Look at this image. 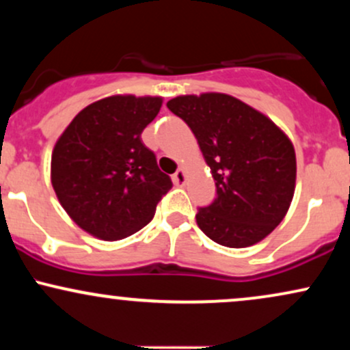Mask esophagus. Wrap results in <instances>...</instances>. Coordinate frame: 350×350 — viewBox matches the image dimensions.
<instances>
[{
	"label": "esophagus",
	"mask_w": 350,
	"mask_h": 350,
	"mask_svg": "<svg viewBox=\"0 0 350 350\" xmlns=\"http://www.w3.org/2000/svg\"><path fill=\"white\" fill-rule=\"evenodd\" d=\"M172 180H174L176 186H184V183H186V172L184 170H178L172 174Z\"/></svg>",
	"instance_id": "1"
}]
</instances>
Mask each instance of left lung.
I'll return each mask as SVG.
<instances>
[{
	"instance_id": "obj_1",
	"label": "left lung",
	"mask_w": 350,
	"mask_h": 350,
	"mask_svg": "<svg viewBox=\"0 0 350 350\" xmlns=\"http://www.w3.org/2000/svg\"><path fill=\"white\" fill-rule=\"evenodd\" d=\"M167 108L198 138L217 198L199 207L200 230L214 242L243 248L263 240L290 208L295 148L270 118L226 94L184 95Z\"/></svg>"
}]
</instances>
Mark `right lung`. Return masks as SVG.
Returning <instances> with one entry per match:
<instances>
[{
  "instance_id": "right-lung-1",
  "label": "right lung",
  "mask_w": 350,
  "mask_h": 350,
  "mask_svg": "<svg viewBox=\"0 0 350 350\" xmlns=\"http://www.w3.org/2000/svg\"><path fill=\"white\" fill-rule=\"evenodd\" d=\"M159 97L116 95L83 108L52 151L59 202L80 228L120 240L143 228L172 187L142 133L159 113Z\"/></svg>"
}]
</instances>
